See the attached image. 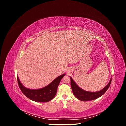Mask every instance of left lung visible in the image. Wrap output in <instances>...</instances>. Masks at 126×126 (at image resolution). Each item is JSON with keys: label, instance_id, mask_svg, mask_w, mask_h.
<instances>
[{"label": "left lung", "instance_id": "left-lung-1", "mask_svg": "<svg viewBox=\"0 0 126 126\" xmlns=\"http://www.w3.org/2000/svg\"><path fill=\"white\" fill-rule=\"evenodd\" d=\"M70 78L72 93H73L74 94L76 98H78L80 100L83 101L94 100L96 99L101 97L102 95L104 94L106 92V91L108 90L111 82V79L109 82L108 83V84L107 85L104 89H102L100 91H97V92H89V91H87L81 89L80 88L78 87L77 85L75 82V81L73 80V79L71 77Z\"/></svg>", "mask_w": 126, "mask_h": 126}]
</instances>
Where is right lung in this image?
Returning <instances> with one entry per match:
<instances>
[{
  "mask_svg": "<svg viewBox=\"0 0 126 126\" xmlns=\"http://www.w3.org/2000/svg\"><path fill=\"white\" fill-rule=\"evenodd\" d=\"M65 75L63 74L54 80L50 84L40 89H30L26 88L22 85L17 76V81L19 87L22 93L33 101L39 102H46L50 101L54 98L57 93V88L63 77Z\"/></svg>",
  "mask_w": 126,
  "mask_h": 126,
  "instance_id": "1",
  "label": "right lung"
}]
</instances>
